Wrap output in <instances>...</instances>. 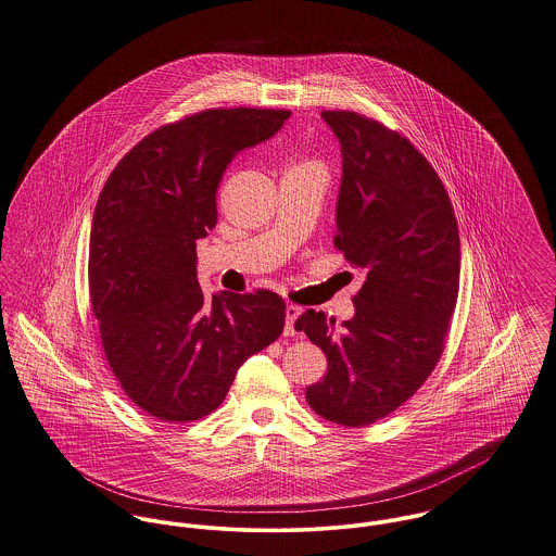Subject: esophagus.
<instances>
[{
  "label": "esophagus",
  "mask_w": 556,
  "mask_h": 556,
  "mask_svg": "<svg viewBox=\"0 0 556 556\" xmlns=\"http://www.w3.org/2000/svg\"><path fill=\"white\" fill-rule=\"evenodd\" d=\"M300 315V306L296 304H288L286 306V337H294L296 334V330H294V321L299 319Z\"/></svg>",
  "instance_id": "34e87169"
}]
</instances>
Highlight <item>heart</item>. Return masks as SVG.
Wrapping results in <instances>:
<instances>
[{
    "label": "heart",
    "mask_w": 556,
    "mask_h": 556,
    "mask_svg": "<svg viewBox=\"0 0 556 556\" xmlns=\"http://www.w3.org/2000/svg\"><path fill=\"white\" fill-rule=\"evenodd\" d=\"M296 169H304V172L317 173V175L326 177V172H324V167H321L319 163H302V165H299Z\"/></svg>",
    "instance_id": "1"
}]
</instances>
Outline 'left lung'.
<instances>
[{"label":"left lung","instance_id":"obj_1","mask_svg":"<svg viewBox=\"0 0 556 556\" xmlns=\"http://www.w3.org/2000/svg\"><path fill=\"white\" fill-rule=\"evenodd\" d=\"M321 118L341 141L334 245L366 270L355 315L337 328L304 311L296 330L328 359L308 406L362 428L400 408L435 368L459 294V228L428 159L400 132L344 110Z\"/></svg>","mask_w":556,"mask_h":556}]
</instances>
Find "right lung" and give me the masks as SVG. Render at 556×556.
Instances as JSON below:
<instances>
[{
    "label": "right lung",
    "mask_w": 556,
    "mask_h": 556,
    "mask_svg": "<svg viewBox=\"0 0 556 556\" xmlns=\"http://www.w3.org/2000/svg\"><path fill=\"white\" fill-rule=\"evenodd\" d=\"M288 110H205L152 130L110 173L90 228L88 290L108 364L132 404L167 424L224 402L241 364L277 341L268 290L203 296L197 241L217 222L228 163L273 137Z\"/></svg>",
    "instance_id": "add662e5"
}]
</instances>
